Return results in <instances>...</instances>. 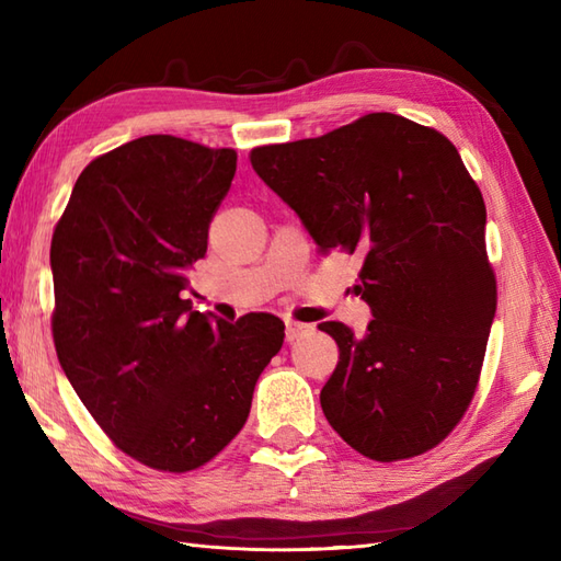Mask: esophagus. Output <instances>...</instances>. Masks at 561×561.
I'll return each instance as SVG.
<instances>
[{"label":"esophagus","instance_id":"obj_1","mask_svg":"<svg viewBox=\"0 0 561 561\" xmlns=\"http://www.w3.org/2000/svg\"><path fill=\"white\" fill-rule=\"evenodd\" d=\"M313 330H316L313 325H308V323H296V320H289V323H287V342H294V340H299V337L311 335Z\"/></svg>","mask_w":561,"mask_h":561}]
</instances>
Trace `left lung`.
I'll return each instance as SVG.
<instances>
[{
	"mask_svg": "<svg viewBox=\"0 0 561 561\" xmlns=\"http://www.w3.org/2000/svg\"><path fill=\"white\" fill-rule=\"evenodd\" d=\"M320 253H359L364 337L328 320L340 362L320 390L330 426L362 456H422L462 420L496 313L486 209L458 149L432 127L368 113L316 139L250 151Z\"/></svg>",
	"mask_w": 561,
	"mask_h": 561,
	"instance_id": "left-lung-1",
	"label": "left lung"
}]
</instances>
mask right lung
<instances>
[{
	"label": "right lung",
	"mask_w": 561,
	"mask_h": 561,
	"mask_svg": "<svg viewBox=\"0 0 561 561\" xmlns=\"http://www.w3.org/2000/svg\"><path fill=\"white\" fill-rule=\"evenodd\" d=\"M236 159L171 135L127 141L81 171L53 233L59 366L113 444L161 472L231 444L284 342L270 313L224 323L185 299Z\"/></svg>",
	"instance_id": "1"
}]
</instances>
